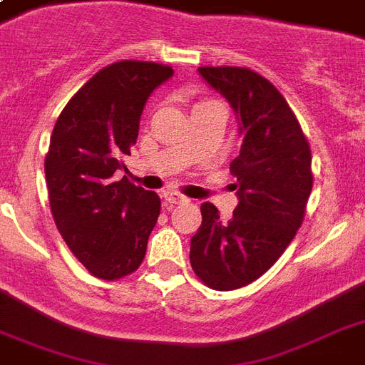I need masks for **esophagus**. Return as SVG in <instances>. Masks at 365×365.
Instances as JSON below:
<instances>
[{"label": "esophagus", "instance_id": "34e87169", "mask_svg": "<svg viewBox=\"0 0 365 365\" xmlns=\"http://www.w3.org/2000/svg\"><path fill=\"white\" fill-rule=\"evenodd\" d=\"M163 199H165L166 208H172V206L182 205V202H187V199H185L183 195L176 193V191H166V193L163 195Z\"/></svg>", "mask_w": 365, "mask_h": 365}]
</instances>
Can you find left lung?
<instances>
[{
	"mask_svg": "<svg viewBox=\"0 0 365 365\" xmlns=\"http://www.w3.org/2000/svg\"><path fill=\"white\" fill-rule=\"evenodd\" d=\"M200 77L233 108L242 138L231 163L239 205L223 222L212 202L189 259L208 288L229 292L254 282L294 240L312 189L311 148L294 111L272 83L248 68H199Z\"/></svg>",
	"mask_w": 365,
	"mask_h": 365,
	"instance_id": "left-lung-1",
	"label": "left lung"
}]
</instances>
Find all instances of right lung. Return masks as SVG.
<instances>
[{
	"label": "right lung",
	"instance_id": "add662e5",
	"mask_svg": "<svg viewBox=\"0 0 365 365\" xmlns=\"http://www.w3.org/2000/svg\"><path fill=\"white\" fill-rule=\"evenodd\" d=\"M172 76L155 62H115L77 91L54 125L45 159L51 212L94 277L115 280L143 261L160 199L115 174L136 143L145 102Z\"/></svg>",
	"mask_w": 365,
	"mask_h": 365
}]
</instances>
